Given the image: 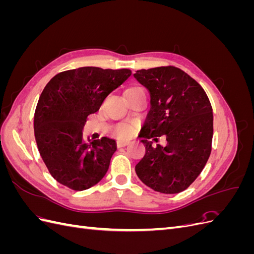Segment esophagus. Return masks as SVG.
<instances>
[{"mask_svg":"<svg viewBox=\"0 0 254 254\" xmlns=\"http://www.w3.org/2000/svg\"><path fill=\"white\" fill-rule=\"evenodd\" d=\"M128 143H129V140H127V139H118L117 140L118 147H123V146H126Z\"/></svg>","mask_w":254,"mask_h":254,"instance_id":"esophagus-1","label":"esophagus"}]
</instances>
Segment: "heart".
<instances>
[{
	"label": "heart",
	"mask_w": 254,
	"mask_h": 254,
	"mask_svg": "<svg viewBox=\"0 0 254 254\" xmlns=\"http://www.w3.org/2000/svg\"><path fill=\"white\" fill-rule=\"evenodd\" d=\"M118 134L120 135H128L130 132H131V125L129 124H121L115 129Z\"/></svg>",
	"instance_id": "1"
}]
</instances>
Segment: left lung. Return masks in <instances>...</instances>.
Returning a JSON list of instances; mask_svg holds the SVG:
<instances>
[{
  "label": "left lung",
  "mask_w": 254,
  "mask_h": 254,
  "mask_svg": "<svg viewBox=\"0 0 254 254\" xmlns=\"http://www.w3.org/2000/svg\"><path fill=\"white\" fill-rule=\"evenodd\" d=\"M133 76L150 95L140 136L146 151L135 173L144 184L160 193H180L195 181L210 157L211 103L200 84L176 66L139 70ZM163 134L167 145H153L152 141Z\"/></svg>",
  "instance_id": "left-lung-1"
}]
</instances>
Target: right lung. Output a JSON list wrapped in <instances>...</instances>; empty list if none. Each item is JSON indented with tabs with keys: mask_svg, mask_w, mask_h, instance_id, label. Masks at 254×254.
<instances>
[{
	"mask_svg": "<svg viewBox=\"0 0 254 254\" xmlns=\"http://www.w3.org/2000/svg\"><path fill=\"white\" fill-rule=\"evenodd\" d=\"M130 75L128 68L82 66L55 75L43 89L34 117L35 137L43 162L60 184L83 190L104 178L117 143L107 136L86 140L82 129Z\"/></svg>",
	"mask_w": 254,
	"mask_h": 254,
	"instance_id": "1",
	"label": "right lung"
}]
</instances>
